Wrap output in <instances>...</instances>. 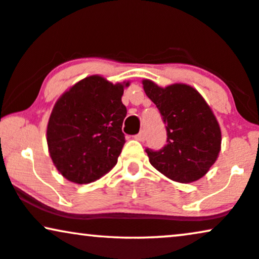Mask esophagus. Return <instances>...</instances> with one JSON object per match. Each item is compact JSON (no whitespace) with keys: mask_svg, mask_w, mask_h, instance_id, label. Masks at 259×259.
<instances>
[{"mask_svg":"<svg viewBox=\"0 0 259 259\" xmlns=\"http://www.w3.org/2000/svg\"><path fill=\"white\" fill-rule=\"evenodd\" d=\"M135 139H136V140H139V141H141V142H143V141H146V139H147L146 133H145V132H141V133H139V134H137V135L135 136Z\"/></svg>","mask_w":259,"mask_h":259,"instance_id":"esophagus-1","label":"esophagus"}]
</instances>
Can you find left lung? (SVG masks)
<instances>
[{
    "label": "left lung",
    "mask_w": 259,
    "mask_h": 259,
    "mask_svg": "<svg viewBox=\"0 0 259 259\" xmlns=\"http://www.w3.org/2000/svg\"><path fill=\"white\" fill-rule=\"evenodd\" d=\"M147 97L161 113L167 145L146 149L153 167L178 183L198 181L217 161L221 130L214 113L195 88L175 83L165 88L143 80Z\"/></svg>",
    "instance_id": "obj_1"
}]
</instances>
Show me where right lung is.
<instances>
[{"instance_id":"obj_1","label":"right lung","mask_w":259,"mask_h":259,"mask_svg":"<svg viewBox=\"0 0 259 259\" xmlns=\"http://www.w3.org/2000/svg\"><path fill=\"white\" fill-rule=\"evenodd\" d=\"M129 82L113 84L92 75L56 101L47 141L52 162L65 179L88 184L114 167L125 143L122 96Z\"/></svg>"}]
</instances>
